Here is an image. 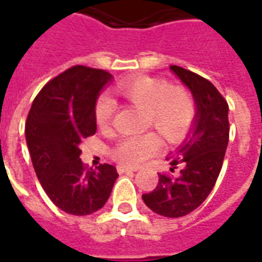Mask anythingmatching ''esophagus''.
<instances>
[{
    "label": "esophagus",
    "mask_w": 262,
    "mask_h": 262,
    "mask_svg": "<svg viewBox=\"0 0 262 262\" xmlns=\"http://www.w3.org/2000/svg\"><path fill=\"white\" fill-rule=\"evenodd\" d=\"M118 172L119 173H127V172H136L137 168H129V166H123V165H119L118 168Z\"/></svg>",
    "instance_id": "esophagus-1"
}]
</instances>
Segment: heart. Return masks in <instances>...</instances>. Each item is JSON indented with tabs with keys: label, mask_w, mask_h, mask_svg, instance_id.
Segmentation results:
<instances>
[{
	"label": "heart",
	"mask_w": 262,
	"mask_h": 262,
	"mask_svg": "<svg viewBox=\"0 0 262 262\" xmlns=\"http://www.w3.org/2000/svg\"><path fill=\"white\" fill-rule=\"evenodd\" d=\"M125 100L146 111V123L156 127L166 140L176 144L186 137L195 119V102L189 90L170 86L164 79L140 76L116 87ZM100 129L110 130L114 118V102L101 96L94 108ZM162 141L157 133L130 135L122 137L111 151L112 158L126 166H139L160 152Z\"/></svg>",
	"instance_id": "obj_1"
}]
</instances>
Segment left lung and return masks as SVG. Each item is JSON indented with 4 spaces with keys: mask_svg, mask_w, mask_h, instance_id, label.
<instances>
[{
    "mask_svg": "<svg viewBox=\"0 0 262 262\" xmlns=\"http://www.w3.org/2000/svg\"><path fill=\"white\" fill-rule=\"evenodd\" d=\"M170 71L194 97L197 112L193 132L179 150L166 158L170 172L180 166L179 173H158V185L143 194V201L156 214L179 218L200 207L216 183L229 141V106L205 77L176 65Z\"/></svg>",
    "mask_w": 262,
    "mask_h": 262,
    "instance_id": "left-lung-1",
    "label": "left lung"
}]
</instances>
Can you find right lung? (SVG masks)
Listing matches in <instances>:
<instances>
[{"label": "right lung", "instance_id": "1", "mask_svg": "<svg viewBox=\"0 0 262 262\" xmlns=\"http://www.w3.org/2000/svg\"><path fill=\"white\" fill-rule=\"evenodd\" d=\"M112 75L75 65L38 93L26 119V141L42 189L68 214L90 215L104 207L118 178L114 165L87 168L80 143L97 130V97Z\"/></svg>", "mask_w": 262, "mask_h": 262}]
</instances>
